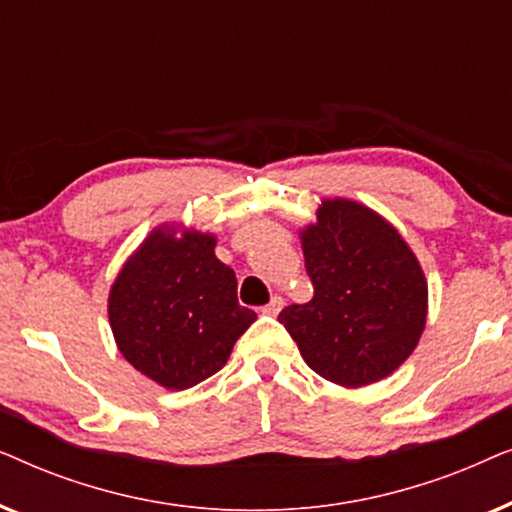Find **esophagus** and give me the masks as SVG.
I'll list each match as a JSON object with an SVG mask.
<instances>
[{
  "label": "esophagus",
  "instance_id": "34e87169",
  "mask_svg": "<svg viewBox=\"0 0 512 512\" xmlns=\"http://www.w3.org/2000/svg\"><path fill=\"white\" fill-rule=\"evenodd\" d=\"M282 307H284V298L282 296H272L270 303L263 307V312L265 314H279V312H282Z\"/></svg>",
  "mask_w": 512,
  "mask_h": 512
}]
</instances>
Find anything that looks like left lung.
<instances>
[{
	"label": "left lung",
	"instance_id": "left-lung-1",
	"mask_svg": "<svg viewBox=\"0 0 512 512\" xmlns=\"http://www.w3.org/2000/svg\"><path fill=\"white\" fill-rule=\"evenodd\" d=\"M314 298L279 312L307 366L342 387L394 373L426 324V279L403 237L368 207L326 200L303 230Z\"/></svg>",
	"mask_w": 512,
	"mask_h": 512
}]
</instances>
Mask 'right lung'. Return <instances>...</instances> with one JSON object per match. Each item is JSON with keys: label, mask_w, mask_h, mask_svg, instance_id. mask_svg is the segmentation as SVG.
<instances>
[{"label": "right lung", "mask_w": 512, "mask_h": 512, "mask_svg": "<svg viewBox=\"0 0 512 512\" xmlns=\"http://www.w3.org/2000/svg\"><path fill=\"white\" fill-rule=\"evenodd\" d=\"M212 235L153 230L111 286L109 321L121 354L165 389H188L226 366L256 312L237 303L235 272Z\"/></svg>", "instance_id": "right-lung-1"}]
</instances>
